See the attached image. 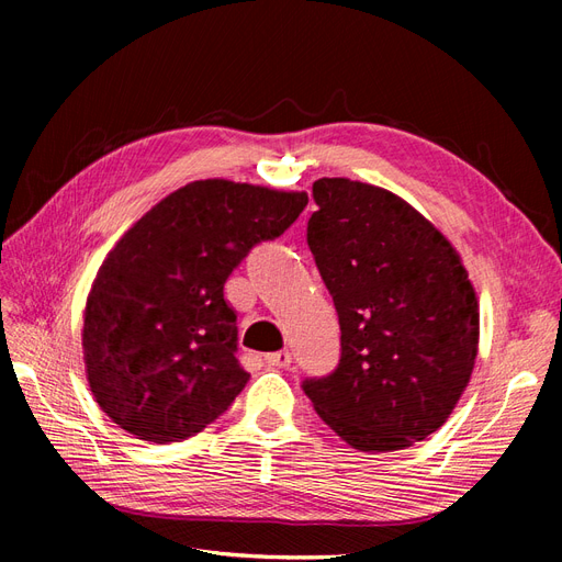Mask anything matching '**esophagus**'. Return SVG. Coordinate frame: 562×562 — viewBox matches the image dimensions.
Returning <instances> with one entry per match:
<instances>
[{"label":"esophagus","mask_w":562,"mask_h":562,"mask_svg":"<svg viewBox=\"0 0 562 562\" xmlns=\"http://www.w3.org/2000/svg\"><path fill=\"white\" fill-rule=\"evenodd\" d=\"M265 363L269 368H288V366L293 363V356H291V351H288V349L277 351V353H267L265 356Z\"/></svg>","instance_id":"obj_1"}]
</instances>
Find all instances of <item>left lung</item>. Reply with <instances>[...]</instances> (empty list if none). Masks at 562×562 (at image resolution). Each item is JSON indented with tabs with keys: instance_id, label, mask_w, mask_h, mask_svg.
<instances>
[{
	"instance_id": "8db88e82",
	"label": "left lung",
	"mask_w": 562,
	"mask_h": 562,
	"mask_svg": "<svg viewBox=\"0 0 562 562\" xmlns=\"http://www.w3.org/2000/svg\"><path fill=\"white\" fill-rule=\"evenodd\" d=\"M307 244L333 295L342 356L302 389L361 452L415 446L448 422L479 356L469 271L440 229L382 187L321 178Z\"/></svg>"
}]
</instances>
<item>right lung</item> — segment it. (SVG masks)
Here are the masks:
<instances>
[{"instance_id": "right-lung-1", "label": "right lung", "mask_w": 562, "mask_h": 562, "mask_svg": "<svg viewBox=\"0 0 562 562\" xmlns=\"http://www.w3.org/2000/svg\"><path fill=\"white\" fill-rule=\"evenodd\" d=\"M307 192L194 180L151 206L108 252L83 310L93 398L149 443L192 438L248 382L225 281L248 250L291 227Z\"/></svg>"}]
</instances>
